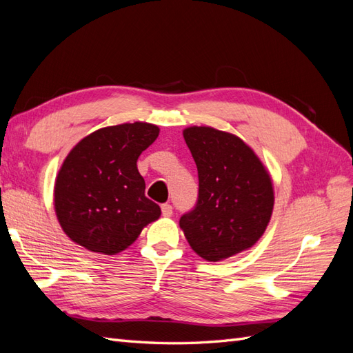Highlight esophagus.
I'll list each match as a JSON object with an SVG mask.
<instances>
[{"label": "esophagus", "instance_id": "obj_1", "mask_svg": "<svg viewBox=\"0 0 353 353\" xmlns=\"http://www.w3.org/2000/svg\"><path fill=\"white\" fill-rule=\"evenodd\" d=\"M172 213H174L172 206H170L169 203H163V205H162V215L163 216H172Z\"/></svg>", "mask_w": 353, "mask_h": 353}]
</instances>
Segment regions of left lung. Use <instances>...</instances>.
Here are the masks:
<instances>
[{
  "label": "left lung",
  "instance_id": "8db88e82",
  "mask_svg": "<svg viewBox=\"0 0 353 353\" xmlns=\"http://www.w3.org/2000/svg\"><path fill=\"white\" fill-rule=\"evenodd\" d=\"M197 166L196 206L179 219L203 259L218 262L261 239L271 219L274 188L259 157L239 137L209 126L184 130Z\"/></svg>",
  "mask_w": 353,
  "mask_h": 353
}]
</instances>
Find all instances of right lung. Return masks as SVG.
Masks as SVG:
<instances>
[{"label": "right lung", "instance_id": "1", "mask_svg": "<svg viewBox=\"0 0 353 353\" xmlns=\"http://www.w3.org/2000/svg\"><path fill=\"white\" fill-rule=\"evenodd\" d=\"M159 135L152 123L101 128L72 148L54 187V206L68 237L95 253L116 254L160 216L147 199L137 160Z\"/></svg>", "mask_w": 353, "mask_h": 353}]
</instances>
